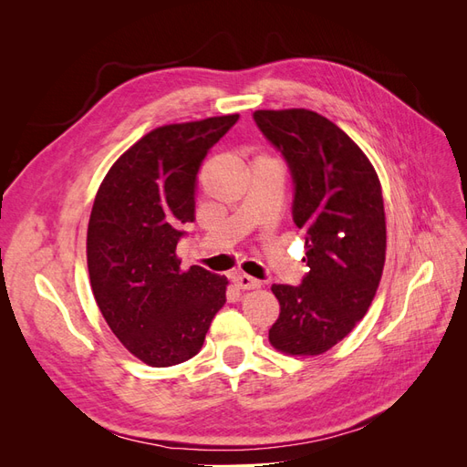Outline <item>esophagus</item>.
Returning <instances> with one entry per match:
<instances>
[{"label": "esophagus", "mask_w": 467, "mask_h": 467, "mask_svg": "<svg viewBox=\"0 0 467 467\" xmlns=\"http://www.w3.org/2000/svg\"><path fill=\"white\" fill-rule=\"evenodd\" d=\"M232 280H234V285H235L237 288H242V290H255V288L261 286V280L253 278V276H249V275H242V273L234 275Z\"/></svg>", "instance_id": "obj_1"}]
</instances>
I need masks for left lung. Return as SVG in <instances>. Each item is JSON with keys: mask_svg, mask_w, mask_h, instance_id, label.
I'll list each match as a JSON object with an SVG mask.
<instances>
[{"mask_svg": "<svg viewBox=\"0 0 467 467\" xmlns=\"http://www.w3.org/2000/svg\"><path fill=\"white\" fill-rule=\"evenodd\" d=\"M253 117L290 167L292 214L309 266L300 286L273 285L280 316L268 341L285 355L317 357L355 329L379 286L386 263L381 185L366 153L319 112L255 110Z\"/></svg>", "mask_w": 467, "mask_h": 467, "instance_id": "obj_1", "label": "left lung"}]
</instances>
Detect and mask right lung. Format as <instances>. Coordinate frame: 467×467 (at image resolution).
<instances>
[{
	"instance_id": "add662e5",
	"label": "right lung",
	"mask_w": 467,
	"mask_h": 467,
	"mask_svg": "<svg viewBox=\"0 0 467 467\" xmlns=\"http://www.w3.org/2000/svg\"><path fill=\"white\" fill-rule=\"evenodd\" d=\"M239 115L165 124L112 163L88 225V268L101 314L119 341L155 368L202 348L228 278L177 257L181 223L194 220L196 173Z\"/></svg>"
}]
</instances>
